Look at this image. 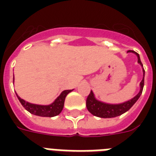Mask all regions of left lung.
Wrapping results in <instances>:
<instances>
[{
	"label": "left lung",
	"instance_id": "obj_1",
	"mask_svg": "<svg viewBox=\"0 0 156 156\" xmlns=\"http://www.w3.org/2000/svg\"><path fill=\"white\" fill-rule=\"evenodd\" d=\"M132 51V52H134V53L137 55L138 62L143 67V64H142L140 58V55L134 51L129 50V51ZM143 73H144V68H143ZM144 78L142 79V81L140 82V90L139 92V94L134 98H132V99L125 102L124 104H120V105H108V104H105V103L98 101L97 99H95L94 94L91 91L90 94H88L87 100H86V106H87L88 110L93 115L99 118H114L123 115L124 113L127 112L135 104V102L137 101L139 98L140 97L142 91H143V88H144Z\"/></svg>",
	"mask_w": 156,
	"mask_h": 156
}]
</instances>
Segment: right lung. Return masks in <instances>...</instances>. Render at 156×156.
<instances>
[{
    "instance_id": "right-lung-1",
    "label": "right lung",
    "mask_w": 156,
    "mask_h": 156,
    "mask_svg": "<svg viewBox=\"0 0 156 156\" xmlns=\"http://www.w3.org/2000/svg\"><path fill=\"white\" fill-rule=\"evenodd\" d=\"M13 81H14V78H13ZM71 91L72 90L62 91L61 94L58 96V98L50 105H32L22 99L19 96H17V94L16 96L22 106L32 115L41 116V117H54L62 112L63 108V105H64L65 98Z\"/></svg>"
}]
</instances>
